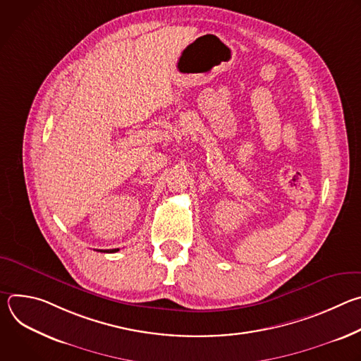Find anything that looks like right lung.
Masks as SVG:
<instances>
[{"label":"right lung","mask_w":361,"mask_h":361,"mask_svg":"<svg viewBox=\"0 0 361 361\" xmlns=\"http://www.w3.org/2000/svg\"><path fill=\"white\" fill-rule=\"evenodd\" d=\"M99 251H104V252H117L118 248H113V250H99Z\"/></svg>","instance_id":"1"}]
</instances>
